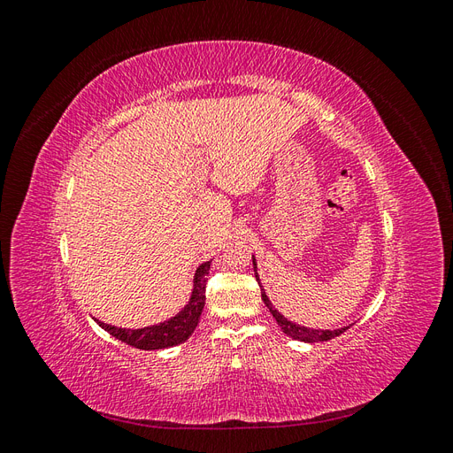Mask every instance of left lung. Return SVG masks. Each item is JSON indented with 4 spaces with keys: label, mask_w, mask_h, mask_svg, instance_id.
<instances>
[{
    "label": "left lung",
    "mask_w": 453,
    "mask_h": 453,
    "mask_svg": "<svg viewBox=\"0 0 453 453\" xmlns=\"http://www.w3.org/2000/svg\"><path fill=\"white\" fill-rule=\"evenodd\" d=\"M253 268H255V278H257V281H258V276H257V260H255V257H253ZM260 296H263V303L266 304V308H268L270 313L273 315V319H276L278 325L281 326V331H283L287 336H291V338H295V340H300V342H326V340L340 336L342 333L348 331V328H349V326H344V328H336V331H319V328H308V326H303V325H296V323H293V321H289V319H285L283 315H281L276 308L272 306V303L268 300L265 289H260Z\"/></svg>",
    "instance_id": "1"
}]
</instances>
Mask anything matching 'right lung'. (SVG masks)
<instances>
[{
  "label": "right lung",
  "mask_w": 453,
  "mask_h": 453,
  "mask_svg": "<svg viewBox=\"0 0 453 453\" xmlns=\"http://www.w3.org/2000/svg\"><path fill=\"white\" fill-rule=\"evenodd\" d=\"M210 260L196 268L195 273V287L193 295H190L188 304L175 315V318L150 325L143 328H119L113 325H107L104 321H98V325L107 331L117 340L125 342V344L138 348V349H164L172 348L177 344H183V342L195 333V328L200 321V315L205 304V283H208V273H210Z\"/></svg>",
  "instance_id": "right-lung-1"
}]
</instances>
